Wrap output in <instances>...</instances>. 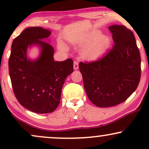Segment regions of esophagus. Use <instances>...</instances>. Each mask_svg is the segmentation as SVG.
<instances>
[{"instance_id":"34e87169","label":"esophagus","mask_w":149,"mask_h":149,"mask_svg":"<svg viewBox=\"0 0 149 149\" xmlns=\"http://www.w3.org/2000/svg\"><path fill=\"white\" fill-rule=\"evenodd\" d=\"M74 70H77L79 68V63L77 61H74Z\"/></svg>"}]
</instances>
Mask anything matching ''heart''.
<instances>
[{
	"instance_id": "1",
	"label": "heart",
	"mask_w": 149,
	"mask_h": 149,
	"mask_svg": "<svg viewBox=\"0 0 149 149\" xmlns=\"http://www.w3.org/2000/svg\"><path fill=\"white\" fill-rule=\"evenodd\" d=\"M99 34H96V36ZM109 39L107 36H100L93 42L87 45L82 51V56L87 60H95L103 54Z\"/></svg>"
}]
</instances>
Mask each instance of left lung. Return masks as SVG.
<instances>
[{"label": "left lung", "mask_w": 149, "mask_h": 149, "mask_svg": "<svg viewBox=\"0 0 149 149\" xmlns=\"http://www.w3.org/2000/svg\"><path fill=\"white\" fill-rule=\"evenodd\" d=\"M115 42L104 56L79 67L89 99L98 107H110L125 101L138 87L141 58L133 32L125 26L109 28Z\"/></svg>", "instance_id": "obj_1"}]
</instances>
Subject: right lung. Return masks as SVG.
I'll use <instances>...</instances> for the list:
<instances>
[{"mask_svg":"<svg viewBox=\"0 0 149 149\" xmlns=\"http://www.w3.org/2000/svg\"><path fill=\"white\" fill-rule=\"evenodd\" d=\"M49 30L30 27L13 40L9 59V71L13 90L17 101L24 108L40 114L54 111L60 102L65 79L73 72L71 58L63 62L54 60V49L47 42ZM38 44L42 54L37 60L27 58L28 46Z\"/></svg>","mask_w":149,"mask_h":149,"instance_id":"obj_1","label":"right lung"}]
</instances>
